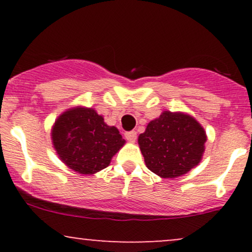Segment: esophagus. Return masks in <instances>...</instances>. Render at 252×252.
<instances>
[{"instance_id":"34e87169","label":"esophagus","mask_w":252,"mask_h":252,"mask_svg":"<svg viewBox=\"0 0 252 252\" xmlns=\"http://www.w3.org/2000/svg\"><path fill=\"white\" fill-rule=\"evenodd\" d=\"M136 137H137V134H136V131H134V130L126 132V138L129 141V142L134 143L136 141Z\"/></svg>"}]
</instances>
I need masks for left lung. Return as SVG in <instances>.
Returning <instances> with one entry per match:
<instances>
[{"label": "left lung", "mask_w": 252, "mask_h": 252, "mask_svg": "<svg viewBox=\"0 0 252 252\" xmlns=\"http://www.w3.org/2000/svg\"><path fill=\"white\" fill-rule=\"evenodd\" d=\"M206 132L200 123L184 112L163 111L138 136V146L148 169L174 179L198 166L205 152Z\"/></svg>", "instance_id": "left-lung-1"}]
</instances>
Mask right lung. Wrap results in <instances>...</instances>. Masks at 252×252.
Listing matches in <instances>:
<instances>
[{
	"label": "right lung",
	"mask_w": 252,
	"mask_h": 252,
	"mask_svg": "<svg viewBox=\"0 0 252 252\" xmlns=\"http://www.w3.org/2000/svg\"><path fill=\"white\" fill-rule=\"evenodd\" d=\"M52 142L68 168L92 175L110 164L112 156L126 143L116 126H110L92 108L76 106L57 118Z\"/></svg>",
	"instance_id": "obj_1"
}]
</instances>
